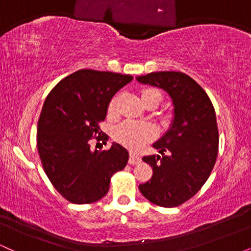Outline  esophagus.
<instances>
[{
	"instance_id": "1",
	"label": "esophagus",
	"mask_w": 251,
	"mask_h": 251,
	"mask_svg": "<svg viewBox=\"0 0 251 251\" xmlns=\"http://www.w3.org/2000/svg\"><path fill=\"white\" fill-rule=\"evenodd\" d=\"M142 162V158L139 157L138 154L135 153H129V159H128V164H131V165H137V164H139Z\"/></svg>"
}]
</instances>
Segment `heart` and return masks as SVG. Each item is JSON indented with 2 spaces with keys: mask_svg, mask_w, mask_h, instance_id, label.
I'll return each mask as SVG.
<instances>
[{
  "mask_svg": "<svg viewBox=\"0 0 251 251\" xmlns=\"http://www.w3.org/2000/svg\"><path fill=\"white\" fill-rule=\"evenodd\" d=\"M162 93L157 88H145L142 91V99L145 103L150 99H153L157 101L158 105L162 101ZM118 96L112 98L108 105V114L114 116L117 112ZM154 137L153 128L150 125L142 123H135L132 120H126L118 125L113 131V138L118 143L126 146L129 150H139L146 143L151 142Z\"/></svg>",
  "mask_w": 251,
  "mask_h": 251,
  "instance_id": "heart-1",
  "label": "heart"
}]
</instances>
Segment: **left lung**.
<instances>
[{
  "instance_id": "8db88e82",
  "label": "left lung",
  "mask_w": 251,
  "mask_h": 251,
  "mask_svg": "<svg viewBox=\"0 0 251 251\" xmlns=\"http://www.w3.org/2000/svg\"><path fill=\"white\" fill-rule=\"evenodd\" d=\"M137 80L163 88L175 106L171 127L153 144L162 155L143 157L153 175L139 190L155 205L179 206L200 191L217 159L220 137L214 105L205 91L181 72H153Z\"/></svg>"
}]
</instances>
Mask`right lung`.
Returning <instances> with one entry per match:
<instances>
[{
    "label": "right lung",
    "instance_id": "right-lung-1",
    "mask_svg": "<svg viewBox=\"0 0 251 251\" xmlns=\"http://www.w3.org/2000/svg\"><path fill=\"white\" fill-rule=\"evenodd\" d=\"M132 79L80 70L62 79L46 98L37 123V151L50 183L71 203L101 200L112 176L127 164L128 152L122 145L114 143L108 151L93 152L89 140L100 135L99 124L105 120L109 101Z\"/></svg>",
    "mask_w": 251,
    "mask_h": 251
}]
</instances>
